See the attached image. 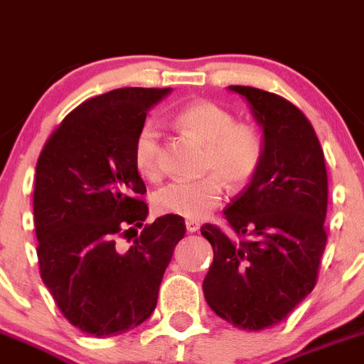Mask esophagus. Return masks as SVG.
I'll use <instances>...</instances> for the list:
<instances>
[{
  "label": "esophagus",
  "mask_w": 364,
  "mask_h": 364,
  "mask_svg": "<svg viewBox=\"0 0 364 364\" xmlns=\"http://www.w3.org/2000/svg\"><path fill=\"white\" fill-rule=\"evenodd\" d=\"M199 228H201V224H199L198 220H186V230H188L190 233H196Z\"/></svg>",
  "instance_id": "obj_1"
}]
</instances>
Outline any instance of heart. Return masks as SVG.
Wrapping results in <instances>:
<instances>
[{
	"mask_svg": "<svg viewBox=\"0 0 364 364\" xmlns=\"http://www.w3.org/2000/svg\"><path fill=\"white\" fill-rule=\"evenodd\" d=\"M179 131L205 144L203 171L199 179H176L154 196V206L161 213L201 220L223 199L224 179L232 186L250 183L262 168L266 158V140L257 125L237 122L235 114L212 100L186 104L174 114ZM161 132L154 122H145L136 132L132 144V161L144 178L161 176Z\"/></svg>",
	"mask_w": 364,
	"mask_h": 364,
	"instance_id": "b5f03b06",
	"label": "heart"
}]
</instances>
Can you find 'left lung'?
<instances>
[{
  "label": "left lung",
  "mask_w": 364,
  "mask_h": 364,
  "mask_svg": "<svg viewBox=\"0 0 364 364\" xmlns=\"http://www.w3.org/2000/svg\"><path fill=\"white\" fill-rule=\"evenodd\" d=\"M247 98L266 140L262 168L224 210L237 239L205 224L213 262L203 282L210 309L244 331H264L314 289L327 244L328 179L314 127L280 95L230 86Z\"/></svg>",
  "instance_id": "left-lung-1"
}]
</instances>
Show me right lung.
<instances>
[{
    "mask_svg": "<svg viewBox=\"0 0 364 364\" xmlns=\"http://www.w3.org/2000/svg\"><path fill=\"white\" fill-rule=\"evenodd\" d=\"M171 87H120L77 105L50 134L36 165L33 219L41 278L73 327L97 338L144 323L185 237V220L147 219L132 161L136 132ZM132 232L131 237H127ZM133 240L129 248L123 240Z\"/></svg>",
    "mask_w": 364,
    "mask_h": 364,
    "instance_id": "add662e5",
    "label": "right lung"
}]
</instances>
